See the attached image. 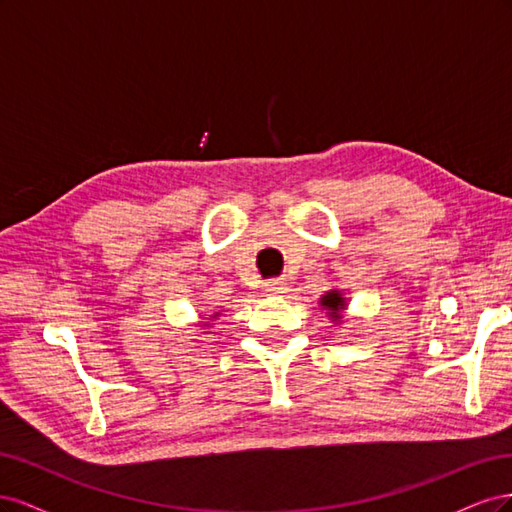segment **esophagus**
<instances>
[{
    "label": "esophagus",
    "instance_id": "34e87169",
    "mask_svg": "<svg viewBox=\"0 0 512 512\" xmlns=\"http://www.w3.org/2000/svg\"><path fill=\"white\" fill-rule=\"evenodd\" d=\"M262 290H265L267 294H282L286 290V280L282 277V280H269L265 282V286H262Z\"/></svg>",
    "mask_w": 512,
    "mask_h": 512
}]
</instances>
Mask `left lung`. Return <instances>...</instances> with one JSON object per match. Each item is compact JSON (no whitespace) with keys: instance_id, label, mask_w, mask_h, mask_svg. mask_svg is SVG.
Listing matches in <instances>:
<instances>
[{"instance_id":"8db88e82","label":"left lung","mask_w":512,"mask_h":512,"mask_svg":"<svg viewBox=\"0 0 512 512\" xmlns=\"http://www.w3.org/2000/svg\"><path fill=\"white\" fill-rule=\"evenodd\" d=\"M318 305L324 309V312H327L329 320L335 324V327H337V324L344 322L348 301L344 297V292L339 290V288H331V290L324 292L322 297H320V301H318Z\"/></svg>"}]
</instances>
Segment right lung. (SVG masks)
Returning a JSON list of instances; mask_svg holds the SVG:
<instances>
[{
    "label": "right lung",
    "mask_w": 512,
    "mask_h": 512,
    "mask_svg": "<svg viewBox=\"0 0 512 512\" xmlns=\"http://www.w3.org/2000/svg\"><path fill=\"white\" fill-rule=\"evenodd\" d=\"M220 316V312H215V314H211L209 318H203V320H198V324H196V327H200V329H209L211 327V322L209 320H215V318H218Z\"/></svg>",
    "instance_id": "add662e5"
}]
</instances>
